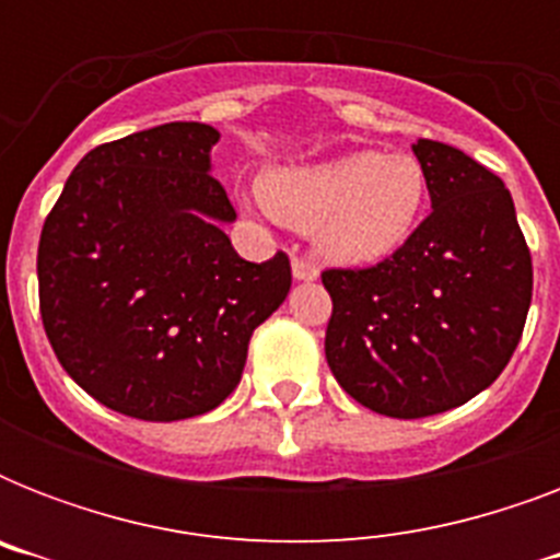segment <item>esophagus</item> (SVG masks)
Here are the masks:
<instances>
[{
    "label": "esophagus",
    "instance_id": "34e87169",
    "mask_svg": "<svg viewBox=\"0 0 560 560\" xmlns=\"http://www.w3.org/2000/svg\"><path fill=\"white\" fill-rule=\"evenodd\" d=\"M290 267H293V279H296V281H314L316 276H319V267H316L311 258H299V255H296Z\"/></svg>",
    "mask_w": 560,
    "mask_h": 560
}]
</instances>
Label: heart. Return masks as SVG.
Wrapping results in <instances>:
<instances>
[{
  "instance_id": "heart-1",
  "label": "heart",
  "mask_w": 560,
  "mask_h": 560,
  "mask_svg": "<svg viewBox=\"0 0 560 560\" xmlns=\"http://www.w3.org/2000/svg\"><path fill=\"white\" fill-rule=\"evenodd\" d=\"M430 200L427 171L412 153L354 151L276 171L261 202L272 218L314 232L316 249L340 264H374L416 235Z\"/></svg>"
}]
</instances>
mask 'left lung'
<instances>
[{
  "label": "left lung",
  "mask_w": 560,
  "mask_h": 560,
  "mask_svg": "<svg viewBox=\"0 0 560 560\" xmlns=\"http://www.w3.org/2000/svg\"><path fill=\"white\" fill-rule=\"evenodd\" d=\"M433 211L395 255L325 270V358L351 398L389 418L462 407L500 377L532 302V255L503 179L451 144H412Z\"/></svg>",
  "instance_id": "obj_1"
}]
</instances>
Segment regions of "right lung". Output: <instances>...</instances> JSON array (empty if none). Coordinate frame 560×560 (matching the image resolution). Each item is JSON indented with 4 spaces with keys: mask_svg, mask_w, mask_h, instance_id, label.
<instances>
[{
    "mask_svg": "<svg viewBox=\"0 0 560 560\" xmlns=\"http://www.w3.org/2000/svg\"><path fill=\"white\" fill-rule=\"evenodd\" d=\"M220 133L171 121L98 144L43 223L39 314L60 366L121 416L179 421L232 395L290 261H244L211 177Z\"/></svg>",
    "mask_w": 560,
    "mask_h": 560,
    "instance_id": "right-lung-1",
    "label": "right lung"
}]
</instances>
